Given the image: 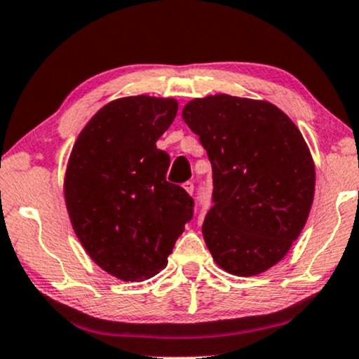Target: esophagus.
Returning a JSON list of instances; mask_svg holds the SVG:
<instances>
[{
    "instance_id": "1",
    "label": "esophagus",
    "mask_w": 359,
    "mask_h": 359,
    "mask_svg": "<svg viewBox=\"0 0 359 359\" xmlns=\"http://www.w3.org/2000/svg\"><path fill=\"white\" fill-rule=\"evenodd\" d=\"M182 187L185 189V192L191 194V196H192V194H194V182H191V180H189V182H185Z\"/></svg>"
}]
</instances>
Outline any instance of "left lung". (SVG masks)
I'll return each mask as SVG.
<instances>
[{
	"instance_id": "8db88e82",
	"label": "left lung",
	"mask_w": 359,
	"mask_h": 359,
	"mask_svg": "<svg viewBox=\"0 0 359 359\" xmlns=\"http://www.w3.org/2000/svg\"><path fill=\"white\" fill-rule=\"evenodd\" d=\"M184 122L212 165V209L202 224L219 267L256 276L286 256L314 197V162L292 120L269 102L210 95L189 102Z\"/></svg>"
}]
</instances>
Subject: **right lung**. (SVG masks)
<instances>
[{
  "instance_id": "obj_1",
  "label": "right lung",
  "mask_w": 359,
  "mask_h": 359,
  "mask_svg": "<svg viewBox=\"0 0 359 359\" xmlns=\"http://www.w3.org/2000/svg\"><path fill=\"white\" fill-rule=\"evenodd\" d=\"M177 109L172 98H118L73 145L63 187L72 226L88 256L122 280L163 269L194 215V198L167 182L170 157L155 145Z\"/></svg>"
}]
</instances>
